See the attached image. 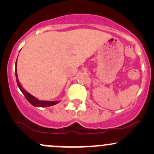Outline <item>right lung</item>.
Returning <instances> with one entry per match:
<instances>
[{"instance_id":"1","label":"right lung","mask_w":154,"mask_h":154,"mask_svg":"<svg viewBox=\"0 0 154 154\" xmlns=\"http://www.w3.org/2000/svg\"><path fill=\"white\" fill-rule=\"evenodd\" d=\"M18 59V58H17ZM17 60L16 61V70H15V74H16V79H17V85L22 93H23V95L25 96L26 99L29 101V103H30L32 105L36 107H49L51 106L56 105V104L59 103V100H56V101H48V100H38V98H36L35 97L32 95L31 94H29L28 92H26L25 90L23 88V87L21 85L20 82H19L18 77H17Z\"/></svg>"}]
</instances>
